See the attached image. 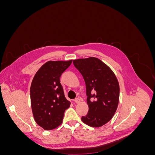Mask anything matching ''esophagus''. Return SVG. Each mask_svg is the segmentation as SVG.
Here are the masks:
<instances>
[{
  "instance_id": "esophagus-1",
  "label": "esophagus",
  "mask_w": 155,
  "mask_h": 155,
  "mask_svg": "<svg viewBox=\"0 0 155 155\" xmlns=\"http://www.w3.org/2000/svg\"><path fill=\"white\" fill-rule=\"evenodd\" d=\"M74 102L76 103V104H79V103H80V101H81V100L79 99V98H78V97H77V98H76V99H74Z\"/></svg>"
}]
</instances>
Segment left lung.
I'll list each match as a JSON object with an SVG mask.
<instances>
[{"label":"left lung","instance_id":"left-lung-1","mask_svg":"<svg viewBox=\"0 0 155 155\" xmlns=\"http://www.w3.org/2000/svg\"><path fill=\"white\" fill-rule=\"evenodd\" d=\"M86 85L88 112L84 124L100 127L112 119L118 105L120 86L113 71L99 59L90 57L73 61Z\"/></svg>","mask_w":155,"mask_h":155}]
</instances>
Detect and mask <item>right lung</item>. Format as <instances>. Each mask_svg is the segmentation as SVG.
<instances>
[{
	"mask_svg": "<svg viewBox=\"0 0 155 155\" xmlns=\"http://www.w3.org/2000/svg\"><path fill=\"white\" fill-rule=\"evenodd\" d=\"M72 60L49 61L35 74L30 87V100L35 122L46 130L61 124L70 102L64 96L60 77Z\"/></svg>",
	"mask_w": 155,
	"mask_h": 155,
	"instance_id": "1",
	"label": "right lung"
}]
</instances>
